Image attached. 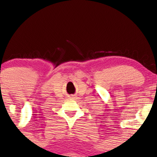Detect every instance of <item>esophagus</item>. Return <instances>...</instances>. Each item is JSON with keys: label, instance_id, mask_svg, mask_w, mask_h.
Segmentation results:
<instances>
[{"label": "esophagus", "instance_id": "34e87169", "mask_svg": "<svg viewBox=\"0 0 157 157\" xmlns=\"http://www.w3.org/2000/svg\"><path fill=\"white\" fill-rule=\"evenodd\" d=\"M71 98H75V97H74V96H71Z\"/></svg>", "mask_w": 157, "mask_h": 157}]
</instances>
